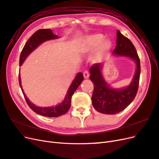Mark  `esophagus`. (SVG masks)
<instances>
[{
    "mask_svg": "<svg viewBox=\"0 0 159 159\" xmlns=\"http://www.w3.org/2000/svg\"><path fill=\"white\" fill-rule=\"evenodd\" d=\"M83 75H84V77L85 79H88L89 78V72L88 71H85L83 73Z\"/></svg>",
    "mask_w": 159,
    "mask_h": 159,
    "instance_id": "obj_1",
    "label": "esophagus"
}]
</instances>
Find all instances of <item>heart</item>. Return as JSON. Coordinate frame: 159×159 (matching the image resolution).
<instances>
[{
  "label": "heart",
  "instance_id": "b5f03b06",
  "mask_svg": "<svg viewBox=\"0 0 159 159\" xmlns=\"http://www.w3.org/2000/svg\"><path fill=\"white\" fill-rule=\"evenodd\" d=\"M96 47V50L91 57L93 63H98L102 60L113 47V42L109 38H104L102 34H93L82 38L80 44L79 50L82 54H89Z\"/></svg>",
  "mask_w": 159,
  "mask_h": 159
}]
</instances>
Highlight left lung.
Returning <instances> with one entry per match:
<instances>
[{
    "mask_svg": "<svg viewBox=\"0 0 159 159\" xmlns=\"http://www.w3.org/2000/svg\"><path fill=\"white\" fill-rule=\"evenodd\" d=\"M116 42L113 55L128 57L135 62L136 70L129 85L121 88H112L104 79L103 65L100 63L93 65L89 70V79L94 85L92 105L98 111L107 115L121 112L133 102L137 93L141 74L140 60L131 41L117 30Z\"/></svg>",
    "mask_w": 159,
    "mask_h": 159,
    "instance_id": "left-lung-1",
    "label": "left lung"
}]
</instances>
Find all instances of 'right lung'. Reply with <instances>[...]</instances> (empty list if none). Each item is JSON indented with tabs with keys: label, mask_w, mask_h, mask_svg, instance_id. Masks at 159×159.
Returning a JSON list of instances; mask_svg holds the SVG:
<instances>
[{
	"label": "right lung",
	"mask_w": 159,
	"mask_h": 159,
	"mask_svg": "<svg viewBox=\"0 0 159 159\" xmlns=\"http://www.w3.org/2000/svg\"><path fill=\"white\" fill-rule=\"evenodd\" d=\"M59 38V37L57 35L54 34L53 33L52 30L50 29H40L37 30L32 36L28 39L26 44L24 46L22 51L21 52V54L20 56V60H19V64L20 66L22 65L24 61L27 58V57L29 56L31 53L36 49L42 43L44 42L51 40H55ZM19 84L21 88L22 91L23 93L25 98L26 101V102L31 109L34 111L37 114H39L43 116L48 117H57L61 116L62 115H64L67 113V111L69 110L71 106V97L73 95L74 93L75 90L78 89L79 85L81 84L84 80V76L81 72H79L75 75L74 80L72 81L71 85L68 88L67 93L65 96L64 99L62 102L57 104L55 106H51V107H39L37 105L34 104L31 102L27 98V96L24 92V90L22 87L21 84V79H20V75L19 73Z\"/></svg>",
	"instance_id": "obj_1"
}]
</instances>
